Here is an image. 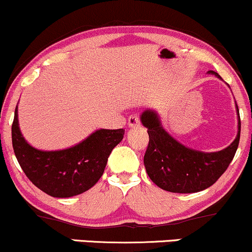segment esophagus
<instances>
[{
	"label": "esophagus",
	"mask_w": 252,
	"mask_h": 252,
	"mask_svg": "<svg viewBox=\"0 0 252 252\" xmlns=\"http://www.w3.org/2000/svg\"><path fill=\"white\" fill-rule=\"evenodd\" d=\"M140 126V119L137 115H131L128 118V127L129 128H135V127Z\"/></svg>",
	"instance_id": "esophagus-1"
}]
</instances>
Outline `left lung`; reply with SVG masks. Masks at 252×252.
<instances>
[{"label": "left lung", "mask_w": 252, "mask_h": 252, "mask_svg": "<svg viewBox=\"0 0 252 252\" xmlns=\"http://www.w3.org/2000/svg\"><path fill=\"white\" fill-rule=\"evenodd\" d=\"M220 76L214 70L209 72ZM238 133L231 145L218 152L205 153L191 150L171 137L161 126L157 112L146 109L140 119L149 133V146L144 165L149 177L162 190L174 193H193L214 185L226 171L237 151L241 137V118Z\"/></svg>", "instance_id": "1"}]
</instances>
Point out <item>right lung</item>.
Wrapping results in <instances>:
<instances>
[{"label":"right lung","mask_w":252,"mask_h":252,"mask_svg":"<svg viewBox=\"0 0 252 252\" xmlns=\"http://www.w3.org/2000/svg\"><path fill=\"white\" fill-rule=\"evenodd\" d=\"M125 129H97L75 146L41 151L23 138L17 106L11 125L13 149L28 179L44 193L56 198L76 196L90 190L101 178L112 150L123 140Z\"/></svg>","instance_id":"right-lung-1"}]
</instances>
